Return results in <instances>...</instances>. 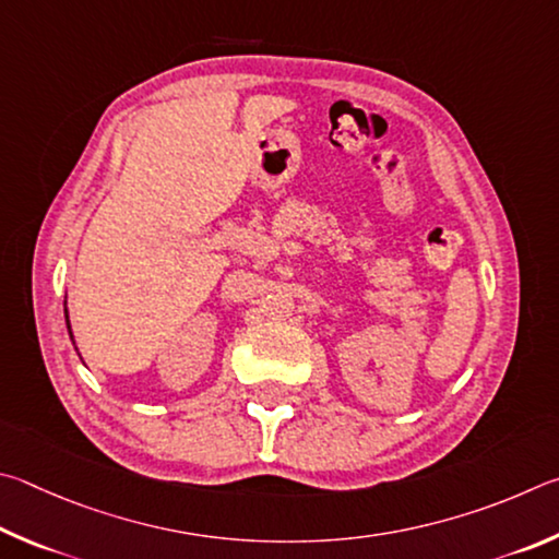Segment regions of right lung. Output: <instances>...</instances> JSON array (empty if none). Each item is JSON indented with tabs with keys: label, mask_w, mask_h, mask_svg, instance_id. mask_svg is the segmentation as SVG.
Returning <instances> with one entry per match:
<instances>
[{
	"label": "right lung",
	"mask_w": 559,
	"mask_h": 559,
	"mask_svg": "<svg viewBox=\"0 0 559 559\" xmlns=\"http://www.w3.org/2000/svg\"><path fill=\"white\" fill-rule=\"evenodd\" d=\"M66 324H68V334H71V321H68V311H66ZM71 338H73V334H71ZM75 344V341H73Z\"/></svg>",
	"instance_id": "right-lung-1"
}]
</instances>
